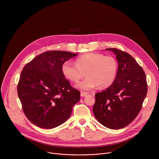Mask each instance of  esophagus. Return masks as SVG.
<instances>
[{
	"instance_id": "34e87169",
	"label": "esophagus",
	"mask_w": 159,
	"mask_h": 159,
	"mask_svg": "<svg viewBox=\"0 0 159 159\" xmlns=\"http://www.w3.org/2000/svg\"><path fill=\"white\" fill-rule=\"evenodd\" d=\"M87 95V93L84 92V91H81V92H80V96H81L82 97H85V96H86Z\"/></svg>"
}]
</instances>
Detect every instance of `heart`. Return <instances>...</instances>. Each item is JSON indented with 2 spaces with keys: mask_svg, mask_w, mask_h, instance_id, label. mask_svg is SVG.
I'll return each instance as SVG.
<instances>
[{
  "mask_svg": "<svg viewBox=\"0 0 159 159\" xmlns=\"http://www.w3.org/2000/svg\"><path fill=\"white\" fill-rule=\"evenodd\" d=\"M117 71L118 63L114 57L96 53L79 57L75 60V64L67 61L62 66L63 75L73 82H78L85 73L87 77L76 85L77 87L85 90L98 85L101 89L110 87L115 82Z\"/></svg>",
  "mask_w": 159,
  "mask_h": 159,
  "instance_id": "1",
  "label": "heart"
}]
</instances>
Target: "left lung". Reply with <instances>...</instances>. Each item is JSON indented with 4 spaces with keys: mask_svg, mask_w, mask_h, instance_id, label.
<instances>
[{
    "mask_svg": "<svg viewBox=\"0 0 159 159\" xmlns=\"http://www.w3.org/2000/svg\"><path fill=\"white\" fill-rule=\"evenodd\" d=\"M115 53L118 63L116 79L106 90L95 94L93 112L103 126L119 129L138 116L147 93V82L142 67L126 52L106 48Z\"/></svg>",
    "mask_w": 159,
    "mask_h": 159,
    "instance_id": "8db88e82",
    "label": "left lung"
}]
</instances>
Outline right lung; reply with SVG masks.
I'll list each match as a JSON object with an SVG mask.
<instances>
[{
    "mask_svg": "<svg viewBox=\"0 0 159 159\" xmlns=\"http://www.w3.org/2000/svg\"><path fill=\"white\" fill-rule=\"evenodd\" d=\"M77 55L48 51L24 66L17 84V94L25 116L36 126L53 128L70 116L80 93L65 78L62 65Z\"/></svg>",
    "mask_w": 159,
    "mask_h": 159,
    "instance_id": "1",
    "label": "right lung"
}]
</instances>
